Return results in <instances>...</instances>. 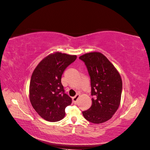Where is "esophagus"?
Listing matches in <instances>:
<instances>
[{"label": "esophagus", "mask_w": 150, "mask_h": 150, "mask_svg": "<svg viewBox=\"0 0 150 150\" xmlns=\"http://www.w3.org/2000/svg\"><path fill=\"white\" fill-rule=\"evenodd\" d=\"M80 97V95L79 94H76V95L74 97H73L72 98V100H73V102H74V103H76V102H77V100H78V98Z\"/></svg>", "instance_id": "1"}]
</instances>
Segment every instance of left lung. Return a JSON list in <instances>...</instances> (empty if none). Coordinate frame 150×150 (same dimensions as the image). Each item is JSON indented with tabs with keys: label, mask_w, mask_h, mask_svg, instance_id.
Here are the masks:
<instances>
[{
	"label": "left lung",
	"mask_w": 150,
	"mask_h": 150,
	"mask_svg": "<svg viewBox=\"0 0 150 150\" xmlns=\"http://www.w3.org/2000/svg\"><path fill=\"white\" fill-rule=\"evenodd\" d=\"M79 58L84 62L91 77V107L83 112L88 121L99 124L104 123L115 114L119 107L122 91L120 74L104 54L91 52Z\"/></svg>",
	"instance_id": "obj_1"
}]
</instances>
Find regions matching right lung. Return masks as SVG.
I'll list each match as a JSON object with an SVG mask.
<instances>
[{"mask_svg":"<svg viewBox=\"0 0 150 150\" xmlns=\"http://www.w3.org/2000/svg\"><path fill=\"white\" fill-rule=\"evenodd\" d=\"M76 59V55L55 52L44 58L33 71L29 88L30 101L45 120H61L66 115L65 108L72 103V98L64 93L61 76Z\"/></svg>","mask_w":150,"mask_h":150,"instance_id":"right-lung-1","label":"right lung"}]
</instances>
